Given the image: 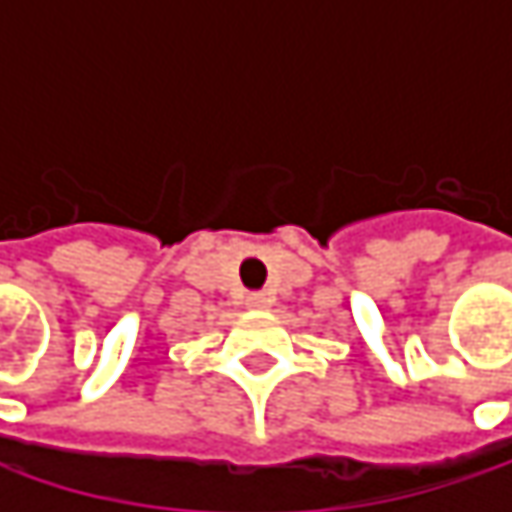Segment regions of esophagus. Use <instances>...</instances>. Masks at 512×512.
<instances>
[{
  "label": "esophagus",
  "mask_w": 512,
  "mask_h": 512,
  "mask_svg": "<svg viewBox=\"0 0 512 512\" xmlns=\"http://www.w3.org/2000/svg\"><path fill=\"white\" fill-rule=\"evenodd\" d=\"M246 305L252 311H266V308H272V296H266V293H249L246 296Z\"/></svg>",
  "instance_id": "34e87169"
}]
</instances>
